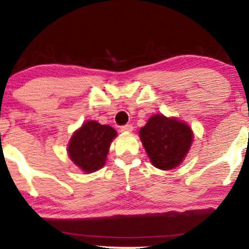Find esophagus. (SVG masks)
Instances as JSON below:
<instances>
[{
    "mask_svg": "<svg viewBox=\"0 0 249 249\" xmlns=\"http://www.w3.org/2000/svg\"><path fill=\"white\" fill-rule=\"evenodd\" d=\"M132 130H133V126L131 124H126L124 125V126L120 127V131L122 132H131Z\"/></svg>",
    "mask_w": 249,
    "mask_h": 249,
    "instance_id": "obj_1",
    "label": "esophagus"
}]
</instances>
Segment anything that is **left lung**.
I'll return each instance as SVG.
<instances>
[{
  "label": "left lung",
  "mask_w": 249,
  "mask_h": 249,
  "mask_svg": "<svg viewBox=\"0 0 249 249\" xmlns=\"http://www.w3.org/2000/svg\"><path fill=\"white\" fill-rule=\"evenodd\" d=\"M140 138L151 164L162 171L177 168L190 151L193 131L186 123L154 114L140 130Z\"/></svg>",
  "instance_id": "8db88e82"
}]
</instances>
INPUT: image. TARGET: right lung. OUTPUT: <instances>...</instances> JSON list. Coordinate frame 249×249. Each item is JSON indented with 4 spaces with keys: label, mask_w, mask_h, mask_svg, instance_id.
Returning a JSON list of instances; mask_svg holds the SVG:
<instances>
[{
    "label": "right lung",
    "mask_w": 249,
    "mask_h": 249,
    "mask_svg": "<svg viewBox=\"0 0 249 249\" xmlns=\"http://www.w3.org/2000/svg\"><path fill=\"white\" fill-rule=\"evenodd\" d=\"M117 131L109 125L88 120L72 133L68 143V155L82 172L99 171L106 163L107 154Z\"/></svg>",
    "instance_id": "right-lung-1"
}]
</instances>
